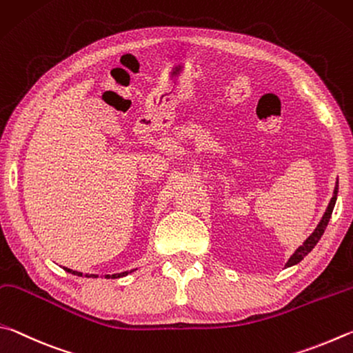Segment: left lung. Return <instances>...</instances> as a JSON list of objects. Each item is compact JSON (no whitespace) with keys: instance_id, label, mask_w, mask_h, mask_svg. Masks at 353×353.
Returning a JSON list of instances; mask_svg holds the SVG:
<instances>
[{"instance_id":"left-lung-1","label":"left lung","mask_w":353,"mask_h":353,"mask_svg":"<svg viewBox=\"0 0 353 353\" xmlns=\"http://www.w3.org/2000/svg\"><path fill=\"white\" fill-rule=\"evenodd\" d=\"M336 196H338V183H336V186H335V192H333V196H332V200H330V203H329V206H327V211H325V214L323 215V220L319 221L318 228L313 231L312 236L305 240L304 245L299 246V248L294 251V254L288 259V262H287L285 267H292V265L299 263V262L302 261V259H304V257L308 254V252H310V251L314 248V245H316V243L319 242L321 236H323L324 231H325V228H327V225H329V220H330V217H332L333 208H335V203H336Z\"/></svg>"}]
</instances>
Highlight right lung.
<instances>
[{
  "label": "right lung",
  "mask_w": 353,
  "mask_h": 353,
  "mask_svg": "<svg viewBox=\"0 0 353 353\" xmlns=\"http://www.w3.org/2000/svg\"><path fill=\"white\" fill-rule=\"evenodd\" d=\"M66 271H68V273H71V274H76V276H83L82 273H79V271H72V270H70V268H65ZM130 273H132V271H130ZM128 273H127V271H125V273H119V274H107V276H105V277H107V279H108V277H111V279H116V277H122V276H127ZM85 277H97L96 274H91V276H88V274H85Z\"/></svg>",
  "instance_id": "1"
}]
</instances>
